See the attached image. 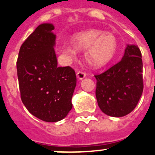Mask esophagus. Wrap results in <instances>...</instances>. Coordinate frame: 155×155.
Segmentation results:
<instances>
[{
  "label": "esophagus",
  "instance_id": "34e87169",
  "mask_svg": "<svg viewBox=\"0 0 155 155\" xmlns=\"http://www.w3.org/2000/svg\"><path fill=\"white\" fill-rule=\"evenodd\" d=\"M86 74L84 73V72H83V71H78V72H77V77H78L79 79L84 78Z\"/></svg>",
  "mask_w": 155,
  "mask_h": 155
}]
</instances>
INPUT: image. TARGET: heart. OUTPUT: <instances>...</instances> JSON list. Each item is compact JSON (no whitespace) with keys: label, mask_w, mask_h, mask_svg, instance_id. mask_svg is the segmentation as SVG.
I'll list each match as a JSON object with an SVG mask.
<instances>
[{"label":"heart","mask_w":155,"mask_h":155,"mask_svg":"<svg viewBox=\"0 0 155 155\" xmlns=\"http://www.w3.org/2000/svg\"><path fill=\"white\" fill-rule=\"evenodd\" d=\"M71 42L75 50H84L86 63L94 68L106 65L113 58L117 50V40L113 34L96 29L76 34ZM60 53L70 61L75 57L76 52L71 47H63Z\"/></svg>","instance_id":"obj_1"}]
</instances>
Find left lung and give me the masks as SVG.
I'll return each mask as SVG.
<instances>
[{
	"label": "left lung",
	"mask_w": 155,
	"mask_h": 155,
	"mask_svg": "<svg viewBox=\"0 0 155 155\" xmlns=\"http://www.w3.org/2000/svg\"><path fill=\"white\" fill-rule=\"evenodd\" d=\"M141 57L137 46L128 45L120 62L94 75L97 102L105 114L121 117L135 109L143 90Z\"/></svg>",
	"instance_id": "obj_1"
}]
</instances>
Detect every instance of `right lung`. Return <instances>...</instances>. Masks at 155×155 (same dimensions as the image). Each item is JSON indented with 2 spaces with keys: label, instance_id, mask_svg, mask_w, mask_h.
<instances>
[{
  "label": "right lung",
  "instance_id": "add662e5",
  "mask_svg": "<svg viewBox=\"0 0 155 155\" xmlns=\"http://www.w3.org/2000/svg\"><path fill=\"white\" fill-rule=\"evenodd\" d=\"M53 25L37 27L21 46L17 74L21 99L28 111L45 122L63 120L72 109L76 86L73 68L57 67Z\"/></svg>",
  "mask_w": 155,
  "mask_h": 155
}]
</instances>
